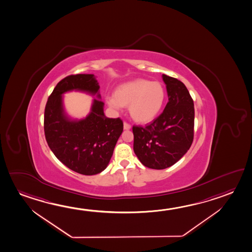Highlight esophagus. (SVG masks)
Returning <instances> with one entry per match:
<instances>
[{
    "mask_svg": "<svg viewBox=\"0 0 252 252\" xmlns=\"http://www.w3.org/2000/svg\"><path fill=\"white\" fill-rule=\"evenodd\" d=\"M124 129H130L131 128V125L128 124V123H126V122H124Z\"/></svg>",
    "mask_w": 252,
    "mask_h": 252,
    "instance_id": "esophagus-1",
    "label": "esophagus"
}]
</instances>
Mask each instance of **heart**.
<instances>
[{"mask_svg": "<svg viewBox=\"0 0 252 252\" xmlns=\"http://www.w3.org/2000/svg\"><path fill=\"white\" fill-rule=\"evenodd\" d=\"M166 99V91L158 81L135 79L118 86L115 96H108L109 107L119 111L128 107L129 114L137 123L154 121L161 111Z\"/></svg>", "mask_w": 252, "mask_h": 252, "instance_id": "obj_1", "label": "heart"}]
</instances>
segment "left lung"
I'll use <instances>...</instances> for the list:
<instances>
[{
	"instance_id": "obj_1",
	"label": "left lung",
	"mask_w": 252,
	"mask_h": 252,
	"mask_svg": "<svg viewBox=\"0 0 252 252\" xmlns=\"http://www.w3.org/2000/svg\"><path fill=\"white\" fill-rule=\"evenodd\" d=\"M168 102L153 123L133 126V149L144 166L165 169L177 162L191 146L194 137V103L183 82L162 75Z\"/></svg>"
}]
</instances>
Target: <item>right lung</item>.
Listing matches in <instances>:
<instances>
[{"mask_svg": "<svg viewBox=\"0 0 252 252\" xmlns=\"http://www.w3.org/2000/svg\"><path fill=\"white\" fill-rule=\"evenodd\" d=\"M73 89L97 94L98 98L94 99L85 120H71L63 112L61 95ZM98 89L93 74L70 75L56 85L45 107L44 131L47 145L61 162L81 175H96L107 167L124 130L122 120L104 115Z\"/></svg>", "mask_w": 252, "mask_h": 252, "instance_id": "add662e5", "label": "right lung"}]
</instances>
